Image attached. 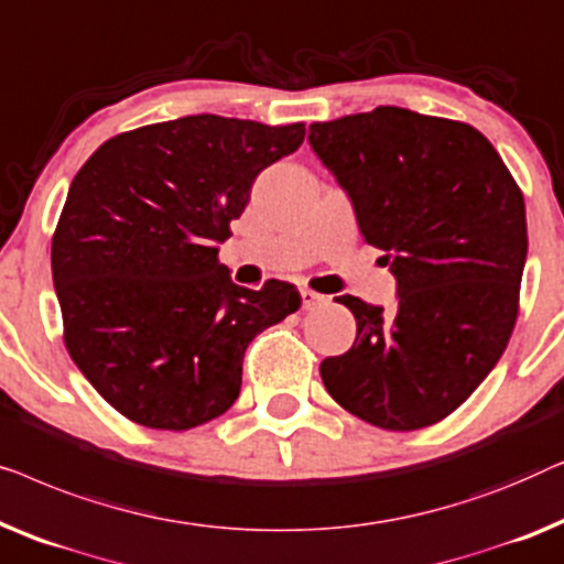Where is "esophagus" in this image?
<instances>
[{
  "instance_id": "34e87169",
  "label": "esophagus",
  "mask_w": 564,
  "mask_h": 564,
  "mask_svg": "<svg viewBox=\"0 0 564 564\" xmlns=\"http://www.w3.org/2000/svg\"><path fill=\"white\" fill-rule=\"evenodd\" d=\"M324 301H327V299H324L322 293H314V291H308V289L301 291V306H304L306 312H308V308H316V306H322Z\"/></svg>"
}]
</instances>
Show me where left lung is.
<instances>
[{"label": "left lung", "instance_id": "obj_1", "mask_svg": "<svg viewBox=\"0 0 564 564\" xmlns=\"http://www.w3.org/2000/svg\"><path fill=\"white\" fill-rule=\"evenodd\" d=\"M350 196L365 242L386 252L399 306L339 296L350 350L319 365L339 406L380 430L449 416L496 368L519 314L527 209L486 134L401 107L308 124Z\"/></svg>", "mask_w": 564, "mask_h": 564}]
</instances>
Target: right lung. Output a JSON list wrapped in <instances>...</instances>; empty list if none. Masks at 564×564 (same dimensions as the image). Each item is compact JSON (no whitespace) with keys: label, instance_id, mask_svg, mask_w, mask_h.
<instances>
[{"label":"right lung","instance_id":"add662e5","mask_svg":"<svg viewBox=\"0 0 564 564\" xmlns=\"http://www.w3.org/2000/svg\"><path fill=\"white\" fill-rule=\"evenodd\" d=\"M306 127L219 115L107 140L70 181L53 235L68 355L122 416L184 432L240 395L252 337L301 306L296 285L242 289L219 263L252 181Z\"/></svg>","mask_w":564,"mask_h":564}]
</instances>
